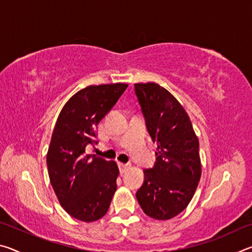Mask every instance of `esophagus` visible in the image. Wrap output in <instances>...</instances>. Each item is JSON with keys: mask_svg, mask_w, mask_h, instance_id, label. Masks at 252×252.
<instances>
[{"mask_svg": "<svg viewBox=\"0 0 252 252\" xmlns=\"http://www.w3.org/2000/svg\"><path fill=\"white\" fill-rule=\"evenodd\" d=\"M118 165H119V169H120V173H121V174H122V173H125V172H126L127 170L130 169V165H129V164H123V163H119Z\"/></svg>", "mask_w": 252, "mask_h": 252, "instance_id": "34e87169", "label": "esophagus"}]
</instances>
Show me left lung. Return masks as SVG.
Here are the masks:
<instances>
[{"label":"left lung","mask_w":252,"mask_h":252,"mask_svg":"<svg viewBox=\"0 0 252 252\" xmlns=\"http://www.w3.org/2000/svg\"><path fill=\"white\" fill-rule=\"evenodd\" d=\"M134 90L149 134L158 144L157 162L143 171L136 199L147 216L169 220L185 210L198 187L199 140L186 110L167 89L148 82L135 83Z\"/></svg>","instance_id":"left-lung-1"}]
</instances>
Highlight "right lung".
Here are the masks:
<instances>
[{"instance_id":"right-lung-1","label":"right lung","mask_w":252,"mask_h":252,"mask_svg":"<svg viewBox=\"0 0 252 252\" xmlns=\"http://www.w3.org/2000/svg\"><path fill=\"white\" fill-rule=\"evenodd\" d=\"M127 84L90 85L63 106L55 123L46 164L50 182L62 208L84 222L101 219L117 190L119 168L85 152L94 146L96 126L113 108Z\"/></svg>"}]
</instances>
